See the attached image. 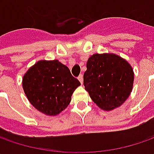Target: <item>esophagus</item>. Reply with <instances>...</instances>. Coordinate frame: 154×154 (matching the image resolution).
<instances>
[{
  "instance_id": "34e87169",
  "label": "esophagus",
  "mask_w": 154,
  "mask_h": 154,
  "mask_svg": "<svg viewBox=\"0 0 154 154\" xmlns=\"http://www.w3.org/2000/svg\"><path fill=\"white\" fill-rule=\"evenodd\" d=\"M78 80H80V82L81 84H83V76H82V74H80V76L78 77Z\"/></svg>"
}]
</instances>
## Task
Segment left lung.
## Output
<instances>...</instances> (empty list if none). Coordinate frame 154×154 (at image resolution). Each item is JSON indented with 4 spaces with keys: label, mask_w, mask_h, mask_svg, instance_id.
<instances>
[{
    "label": "left lung",
    "mask_w": 154,
    "mask_h": 154,
    "mask_svg": "<svg viewBox=\"0 0 154 154\" xmlns=\"http://www.w3.org/2000/svg\"><path fill=\"white\" fill-rule=\"evenodd\" d=\"M134 74L125 59L113 53L93 54L86 63L84 86L92 100L106 111L120 107L132 92Z\"/></svg>",
    "instance_id": "obj_1"
}]
</instances>
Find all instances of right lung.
<instances>
[{"mask_svg": "<svg viewBox=\"0 0 154 154\" xmlns=\"http://www.w3.org/2000/svg\"><path fill=\"white\" fill-rule=\"evenodd\" d=\"M80 85L69 68L58 60H40L27 70L22 79L29 102L47 116L58 115L66 109Z\"/></svg>", "mask_w": 154, "mask_h": 154, "instance_id": "add662e5", "label": "right lung"}]
</instances>
